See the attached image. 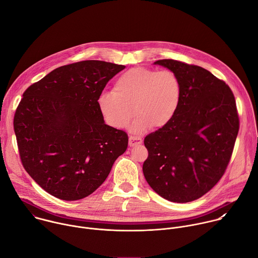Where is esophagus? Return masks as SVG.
Wrapping results in <instances>:
<instances>
[{"mask_svg":"<svg viewBox=\"0 0 258 258\" xmlns=\"http://www.w3.org/2000/svg\"><path fill=\"white\" fill-rule=\"evenodd\" d=\"M128 144L131 147H134V146H137L139 144L142 143V138L139 137V136H131L130 139H128Z\"/></svg>","mask_w":258,"mask_h":258,"instance_id":"esophagus-1","label":"esophagus"}]
</instances>
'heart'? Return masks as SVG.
Masks as SVG:
<instances>
[{
  "instance_id": "1",
  "label": "heart",
  "mask_w": 258,
  "mask_h": 258,
  "mask_svg": "<svg viewBox=\"0 0 258 258\" xmlns=\"http://www.w3.org/2000/svg\"><path fill=\"white\" fill-rule=\"evenodd\" d=\"M181 96L178 77L171 70L134 67L115 81L112 93H102L97 106L105 122L113 128L124 127L134 113L131 131L161 128L175 115Z\"/></svg>"
}]
</instances>
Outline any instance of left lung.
<instances>
[{
	"label": "left lung",
	"mask_w": 258,
	"mask_h": 258,
	"mask_svg": "<svg viewBox=\"0 0 258 258\" xmlns=\"http://www.w3.org/2000/svg\"><path fill=\"white\" fill-rule=\"evenodd\" d=\"M173 71L181 85L177 111L168 124L144 140L148 158L143 172L162 198L194 201L226 171L239 132L233 92L200 66L172 59L154 62Z\"/></svg>",
	"instance_id": "obj_1"
}]
</instances>
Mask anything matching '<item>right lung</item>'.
I'll return each mask as SVG.
<instances>
[{"label": "right lung", "mask_w": 258, "mask_h": 258, "mask_svg": "<svg viewBox=\"0 0 258 258\" xmlns=\"http://www.w3.org/2000/svg\"><path fill=\"white\" fill-rule=\"evenodd\" d=\"M100 60L58 67L23 94L14 116L21 162L52 196L75 201L95 192L125 152V132L105 123L97 99L122 69Z\"/></svg>", "instance_id": "right-lung-1"}]
</instances>
